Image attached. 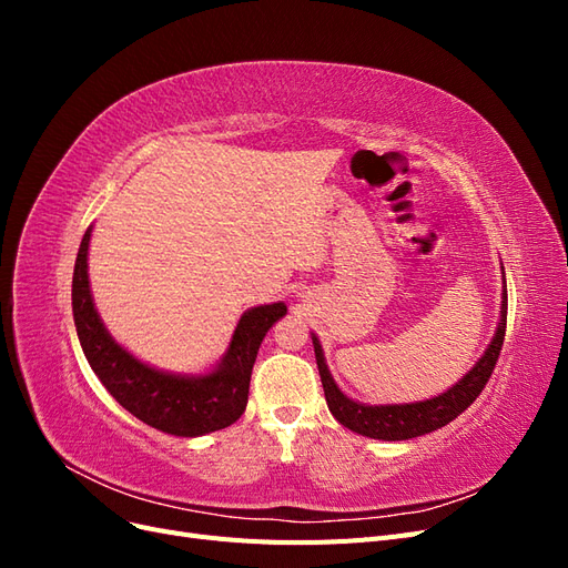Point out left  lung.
Here are the masks:
<instances>
[{
    "instance_id": "obj_1",
    "label": "left lung",
    "mask_w": 568,
    "mask_h": 568,
    "mask_svg": "<svg viewBox=\"0 0 568 568\" xmlns=\"http://www.w3.org/2000/svg\"><path fill=\"white\" fill-rule=\"evenodd\" d=\"M503 320L497 324V332L490 341L486 355L478 359L476 367L459 379L448 393H440L438 398L424 400V403H412V405H359L351 398H346L334 384L329 369L324 365V355L320 341L313 336L315 357H317V369L324 388L326 405H329L332 415L355 434H363L369 438L379 440H407L417 438L424 434H432L436 428L450 424L455 417H459L464 409H467L480 390L486 388L490 374L497 365V357H500L505 332H507V294L503 298Z\"/></svg>"
}]
</instances>
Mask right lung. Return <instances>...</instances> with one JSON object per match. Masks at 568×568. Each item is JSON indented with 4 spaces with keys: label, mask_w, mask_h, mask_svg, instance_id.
<instances>
[{
    "label": "right lung",
    "mask_w": 568,
    "mask_h": 568,
    "mask_svg": "<svg viewBox=\"0 0 568 568\" xmlns=\"http://www.w3.org/2000/svg\"><path fill=\"white\" fill-rule=\"evenodd\" d=\"M90 230L84 232L73 272V317L90 367L130 415L159 432L194 438L220 432L244 415L257 348L270 326L286 315L284 303L253 307L239 320L222 365L196 379L146 367L109 336L88 280Z\"/></svg>",
    "instance_id": "add662e5"
}]
</instances>
